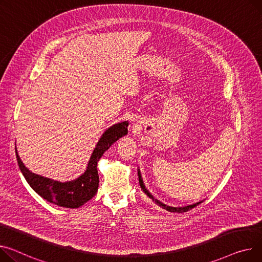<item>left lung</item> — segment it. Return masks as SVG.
Masks as SVG:
<instances>
[{
	"label": "left lung",
	"instance_id": "left-lung-1",
	"mask_svg": "<svg viewBox=\"0 0 262 262\" xmlns=\"http://www.w3.org/2000/svg\"><path fill=\"white\" fill-rule=\"evenodd\" d=\"M138 176H139V183H140V186H141V189L144 191L145 193V195L154 202V203H156L157 205H159L160 207H162V208H164V210H166V211H168V212H172V213H184V212H187V211H189V210H191V208H194L195 206H197V205H199L202 201H200V202H197V203H195V204H191V205H186V206H180V207H172V206H168V205H166V204H164V203H162V202H160L159 200H157L156 198H154L152 197V195L149 193V191L146 189V187H145V185H144V183H143V180H142V177H141V173H140V170L138 169Z\"/></svg>",
	"mask_w": 262,
	"mask_h": 262
}]
</instances>
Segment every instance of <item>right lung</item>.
Listing matches in <instances>:
<instances>
[{
  "label": "right lung",
  "mask_w": 262,
  "mask_h": 262,
  "mask_svg": "<svg viewBox=\"0 0 262 262\" xmlns=\"http://www.w3.org/2000/svg\"><path fill=\"white\" fill-rule=\"evenodd\" d=\"M127 126L128 122L124 121L111 126L104 132L92 154L86 170L75 180L60 182L31 172L21 161L15 148L17 164L28 184L43 199L59 206L77 208L96 195L99 187L98 161L111 145L127 134Z\"/></svg>",
  "instance_id": "add662e5"
}]
</instances>
